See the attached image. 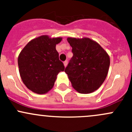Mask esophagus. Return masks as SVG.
<instances>
[{"label": "esophagus", "instance_id": "esophagus-1", "mask_svg": "<svg viewBox=\"0 0 132 132\" xmlns=\"http://www.w3.org/2000/svg\"><path fill=\"white\" fill-rule=\"evenodd\" d=\"M67 64H68V61H65L64 62V65L65 67H66Z\"/></svg>", "mask_w": 132, "mask_h": 132}]
</instances>
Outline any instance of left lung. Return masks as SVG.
I'll return each mask as SVG.
<instances>
[{
    "mask_svg": "<svg viewBox=\"0 0 132 132\" xmlns=\"http://www.w3.org/2000/svg\"><path fill=\"white\" fill-rule=\"evenodd\" d=\"M73 55L64 71L73 88L89 94L98 89L105 80L110 57L97 42L87 38H68Z\"/></svg>",
    "mask_w": 132,
    "mask_h": 132,
    "instance_id": "obj_1",
    "label": "left lung"
}]
</instances>
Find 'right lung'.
Returning <instances> with one entry per match:
<instances>
[{
	"label": "right lung",
	"mask_w": 132,
	"mask_h": 132,
	"mask_svg": "<svg viewBox=\"0 0 132 132\" xmlns=\"http://www.w3.org/2000/svg\"><path fill=\"white\" fill-rule=\"evenodd\" d=\"M62 38H50L43 35L29 41L18 58L21 78L29 89L45 94L52 89L64 66L59 59L55 46Z\"/></svg>",
	"instance_id": "add662e5"
}]
</instances>
